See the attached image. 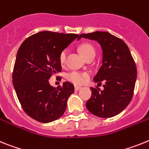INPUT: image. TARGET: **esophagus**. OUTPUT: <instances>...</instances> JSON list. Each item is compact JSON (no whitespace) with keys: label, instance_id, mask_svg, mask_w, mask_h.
I'll return each mask as SVG.
<instances>
[{"label":"esophagus","instance_id":"esophagus-1","mask_svg":"<svg viewBox=\"0 0 149 149\" xmlns=\"http://www.w3.org/2000/svg\"><path fill=\"white\" fill-rule=\"evenodd\" d=\"M80 88L81 87H79V86H77V85H75V87H74V89H75V91H79L80 89Z\"/></svg>","mask_w":149,"mask_h":149}]
</instances>
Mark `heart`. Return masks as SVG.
I'll return each mask as SVG.
<instances>
[{
	"mask_svg": "<svg viewBox=\"0 0 149 149\" xmlns=\"http://www.w3.org/2000/svg\"><path fill=\"white\" fill-rule=\"evenodd\" d=\"M81 55L86 58L88 56L91 55H95V49L93 47L91 44L88 42H84L82 43L79 47ZM67 55V49H63L59 54V62L61 66H64L66 62V58ZM90 77V74L85 72H81V71L73 70L69 72L66 74V79L71 83L74 85H82L84 82Z\"/></svg>",
	"mask_w": 149,
	"mask_h": 149,
	"instance_id": "heart-1",
	"label": "heart"
}]
</instances>
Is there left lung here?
<instances>
[{
    "instance_id": "1",
    "label": "left lung",
    "mask_w": 149,
    "mask_h": 149,
    "mask_svg": "<svg viewBox=\"0 0 149 149\" xmlns=\"http://www.w3.org/2000/svg\"><path fill=\"white\" fill-rule=\"evenodd\" d=\"M96 40L103 49V65L94 80L104 82L103 91L91 87L92 94L86 102L90 112L100 118H111L122 112L134 96L137 71L128 46L121 39L106 31L80 34Z\"/></svg>"
}]
</instances>
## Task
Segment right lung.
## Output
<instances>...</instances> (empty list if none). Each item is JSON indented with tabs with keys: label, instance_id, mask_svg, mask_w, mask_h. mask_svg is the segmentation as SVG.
Returning <instances> with one entry per match:
<instances>
[{
	"label": "right lung",
	"instance_id": "obj_1",
	"mask_svg": "<svg viewBox=\"0 0 149 149\" xmlns=\"http://www.w3.org/2000/svg\"><path fill=\"white\" fill-rule=\"evenodd\" d=\"M77 37L76 33L41 31L28 37L19 47L13 82L23 110L33 119L51 122L65 112L74 86L64 82L53 88L49 79L61 72L59 54Z\"/></svg>",
	"mask_w": 149,
	"mask_h": 149
}]
</instances>
